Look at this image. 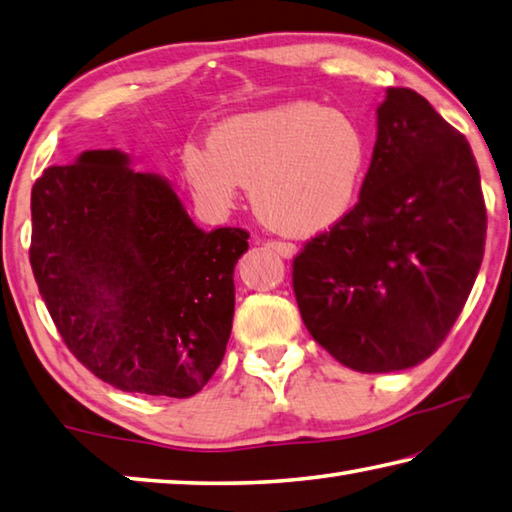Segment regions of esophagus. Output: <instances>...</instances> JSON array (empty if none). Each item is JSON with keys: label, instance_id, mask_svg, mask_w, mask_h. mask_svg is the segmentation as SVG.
I'll return each instance as SVG.
<instances>
[{"label": "esophagus", "instance_id": "esophagus-1", "mask_svg": "<svg viewBox=\"0 0 512 512\" xmlns=\"http://www.w3.org/2000/svg\"><path fill=\"white\" fill-rule=\"evenodd\" d=\"M265 245L270 247V249H274L276 254L283 256V258H292L294 254H297V247H294L292 242H285V240H267Z\"/></svg>", "mask_w": 512, "mask_h": 512}]
</instances>
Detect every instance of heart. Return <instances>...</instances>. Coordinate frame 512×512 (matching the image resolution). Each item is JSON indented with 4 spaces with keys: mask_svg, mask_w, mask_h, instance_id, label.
Masks as SVG:
<instances>
[{
    "mask_svg": "<svg viewBox=\"0 0 512 512\" xmlns=\"http://www.w3.org/2000/svg\"><path fill=\"white\" fill-rule=\"evenodd\" d=\"M366 166V139L351 116L297 101L233 116L209 146L186 143L182 168L197 200L229 211L249 186L254 211L288 236H315L351 211Z\"/></svg>",
    "mask_w": 512,
    "mask_h": 512,
    "instance_id": "obj_1",
    "label": "heart"
}]
</instances>
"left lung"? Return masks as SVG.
<instances>
[{
	"mask_svg": "<svg viewBox=\"0 0 512 512\" xmlns=\"http://www.w3.org/2000/svg\"><path fill=\"white\" fill-rule=\"evenodd\" d=\"M486 227L468 139L414 89L389 87L360 200L292 261L303 324L348 369H411L459 319Z\"/></svg>",
	"mask_w": 512,
	"mask_h": 512,
	"instance_id": "8db88e82",
	"label": "left lung"
}]
</instances>
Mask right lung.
Returning a JSON list of instances; mask_svg holds the SVG:
<instances>
[{"instance_id": "right-lung-1", "label": "right lung", "mask_w": 512, "mask_h": 512, "mask_svg": "<svg viewBox=\"0 0 512 512\" xmlns=\"http://www.w3.org/2000/svg\"><path fill=\"white\" fill-rule=\"evenodd\" d=\"M31 267L62 342L98 380L191 398L231 335L240 227L197 229L166 179L119 150L51 166L31 191Z\"/></svg>"}]
</instances>
